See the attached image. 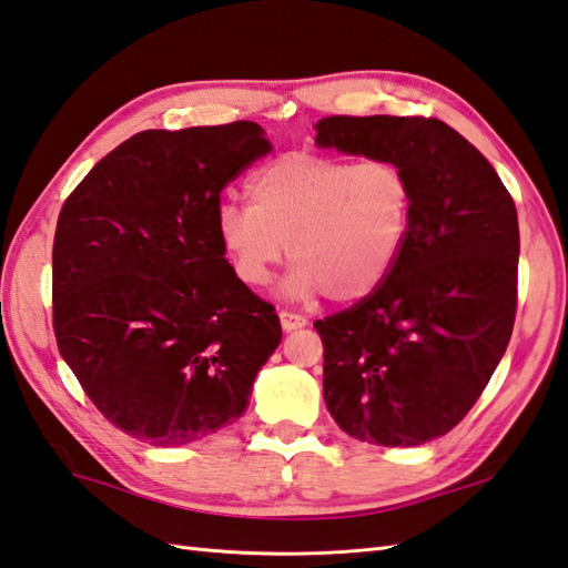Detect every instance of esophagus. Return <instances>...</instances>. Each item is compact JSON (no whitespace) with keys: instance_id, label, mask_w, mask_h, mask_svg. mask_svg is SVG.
I'll return each instance as SVG.
<instances>
[{"instance_id":"1","label":"esophagus","mask_w":568,"mask_h":568,"mask_svg":"<svg viewBox=\"0 0 568 568\" xmlns=\"http://www.w3.org/2000/svg\"><path fill=\"white\" fill-rule=\"evenodd\" d=\"M277 315H281V325H283L285 332H293V329H300V327L307 325V320L303 315L291 313V310H281Z\"/></svg>"}]
</instances>
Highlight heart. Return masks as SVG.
Returning <instances> with one entry per match:
<instances>
[{
    "label": "heart",
    "mask_w": 568,
    "mask_h": 568,
    "mask_svg": "<svg viewBox=\"0 0 568 568\" xmlns=\"http://www.w3.org/2000/svg\"><path fill=\"white\" fill-rule=\"evenodd\" d=\"M251 204L224 202L216 236L233 275L265 287L287 258V293L354 303L379 287L402 255L414 186L396 162L291 152L251 176Z\"/></svg>",
    "instance_id": "1"
}]
</instances>
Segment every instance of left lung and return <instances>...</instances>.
I'll use <instances>...</instances> for the list:
<instances>
[{
	"mask_svg": "<svg viewBox=\"0 0 568 568\" xmlns=\"http://www.w3.org/2000/svg\"><path fill=\"white\" fill-rule=\"evenodd\" d=\"M315 128L320 148L396 162L414 186L394 271L372 295L315 320L327 410L372 446H424L460 424L513 337L515 202L443 120L332 115Z\"/></svg>",
	"mask_w": 568,
	"mask_h": 568,
	"instance_id": "left-lung-1",
	"label": "left lung"
}]
</instances>
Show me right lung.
<instances>
[{"instance_id":"right-lung-1","label":"right lung","mask_w":568,"mask_h":568,"mask_svg":"<svg viewBox=\"0 0 568 568\" xmlns=\"http://www.w3.org/2000/svg\"><path fill=\"white\" fill-rule=\"evenodd\" d=\"M271 152L258 122L144 130L65 199L53 236V332L110 424L184 446L236 420L281 344L275 307L239 283L216 236L229 182Z\"/></svg>"}]
</instances>
